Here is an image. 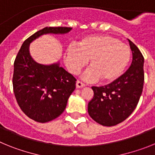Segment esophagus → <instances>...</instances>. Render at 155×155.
<instances>
[{
	"label": "esophagus",
	"mask_w": 155,
	"mask_h": 155,
	"mask_svg": "<svg viewBox=\"0 0 155 155\" xmlns=\"http://www.w3.org/2000/svg\"><path fill=\"white\" fill-rule=\"evenodd\" d=\"M76 86H77V87L80 88V87H84V86H85V84H84V83H83V82L80 81H78L76 82Z\"/></svg>",
	"instance_id": "obj_1"
}]
</instances>
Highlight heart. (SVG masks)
<instances>
[{"mask_svg":"<svg viewBox=\"0 0 155 155\" xmlns=\"http://www.w3.org/2000/svg\"><path fill=\"white\" fill-rule=\"evenodd\" d=\"M88 59L91 66L83 74V78L88 81L101 78L110 83L124 73L130 59V50L110 35H88L79 41L77 46H68L64 61L68 71L78 74L87 65Z\"/></svg>","mask_w":155,"mask_h":155,"instance_id":"1","label":"heart"}]
</instances>
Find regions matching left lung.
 <instances>
[{
    "instance_id": "obj_1",
    "label": "left lung",
    "mask_w": 155,
    "mask_h": 155,
    "mask_svg": "<svg viewBox=\"0 0 155 155\" xmlns=\"http://www.w3.org/2000/svg\"><path fill=\"white\" fill-rule=\"evenodd\" d=\"M132 50L130 67L125 73L109 84L92 86L94 97L87 112L94 121L105 127H113L128 118L136 109L144 81L143 59L137 46L129 40Z\"/></svg>"
}]
</instances>
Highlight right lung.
<instances>
[{
	"instance_id": "add662e5",
	"label": "right lung",
	"mask_w": 155,
	"mask_h": 155,
	"mask_svg": "<svg viewBox=\"0 0 155 155\" xmlns=\"http://www.w3.org/2000/svg\"><path fill=\"white\" fill-rule=\"evenodd\" d=\"M71 30L70 27H46L36 31L25 40L14 62L12 84L16 101L23 113L38 123H47L62 114L77 80L59 64L42 65L34 61L29 43L43 34Z\"/></svg>"
}]
</instances>
